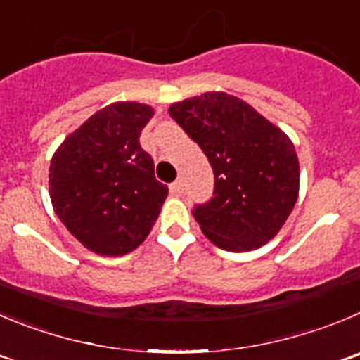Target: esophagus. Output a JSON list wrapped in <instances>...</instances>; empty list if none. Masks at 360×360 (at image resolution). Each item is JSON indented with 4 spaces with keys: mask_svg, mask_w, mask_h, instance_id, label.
Returning a JSON list of instances; mask_svg holds the SVG:
<instances>
[{
    "mask_svg": "<svg viewBox=\"0 0 360 360\" xmlns=\"http://www.w3.org/2000/svg\"><path fill=\"white\" fill-rule=\"evenodd\" d=\"M184 191V182H182V178H176L173 184L169 186V193L173 194V196H180Z\"/></svg>",
    "mask_w": 360,
    "mask_h": 360,
    "instance_id": "esophagus-1",
    "label": "esophagus"
}]
</instances>
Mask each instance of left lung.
<instances>
[{
  "label": "left lung",
  "instance_id": "obj_1",
  "mask_svg": "<svg viewBox=\"0 0 360 360\" xmlns=\"http://www.w3.org/2000/svg\"><path fill=\"white\" fill-rule=\"evenodd\" d=\"M169 116L200 145L214 169V198L193 210L205 237L231 252L272 240L299 198L292 139L224 91L174 102Z\"/></svg>",
  "mask_w": 360,
  "mask_h": 360
}]
</instances>
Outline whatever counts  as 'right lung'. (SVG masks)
I'll list each match as a JSON object with an SVG mask.
<instances>
[{
    "mask_svg": "<svg viewBox=\"0 0 360 360\" xmlns=\"http://www.w3.org/2000/svg\"><path fill=\"white\" fill-rule=\"evenodd\" d=\"M153 109L115 102L68 134L49 167V196L60 221L102 256L134 251L155 224L167 187L139 136Z\"/></svg>",
    "mask_w": 360,
    "mask_h": 360,
    "instance_id": "add662e5",
    "label": "right lung"
}]
</instances>
